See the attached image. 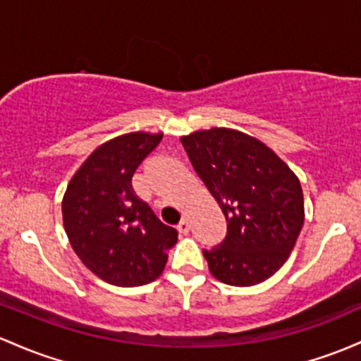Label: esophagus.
Instances as JSON below:
<instances>
[{
    "instance_id": "obj_1",
    "label": "esophagus",
    "mask_w": 361,
    "mask_h": 361,
    "mask_svg": "<svg viewBox=\"0 0 361 361\" xmlns=\"http://www.w3.org/2000/svg\"><path fill=\"white\" fill-rule=\"evenodd\" d=\"M178 231L183 233V235H187V233L190 231V223H188L187 217H183V219H181V223L178 224Z\"/></svg>"
}]
</instances>
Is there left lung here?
Wrapping results in <instances>:
<instances>
[{
	"label": "left lung",
	"mask_w": 361,
	"mask_h": 361,
	"mask_svg": "<svg viewBox=\"0 0 361 361\" xmlns=\"http://www.w3.org/2000/svg\"><path fill=\"white\" fill-rule=\"evenodd\" d=\"M180 140L228 223L223 243L204 250L211 274L231 286L274 276L303 228L298 176L264 142L240 130L216 126Z\"/></svg>",
	"instance_id": "8db88e82"
}]
</instances>
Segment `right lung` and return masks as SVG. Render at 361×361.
I'll use <instances>...</instances> for the list:
<instances>
[{"label":"right lung","instance_id":"add662e5","mask_svg":"<svg viewBox=\"0 0 361 361\" xmlns=\"http://www.w3.org/2000/svg\"><path fill=\"white\" fill-rule=\"evenodd\" d=\"M162 133L132 132L104 142L71 176L61 202L63 226L82 264L106 283L133 288L157 279L178 241L135 195L133 173Z\"/></svg>","mask_w":361,"mask_h":361}]
</instances>
